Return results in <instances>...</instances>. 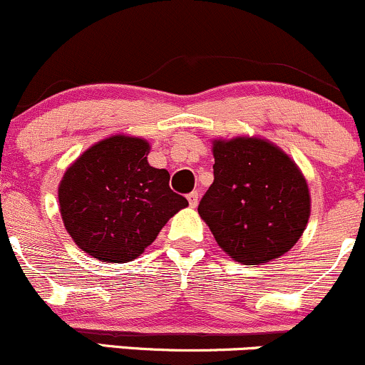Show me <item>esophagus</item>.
Returning <instances> with one entry per match:
<instances>
[{
	"mask_svg": "<svg viewBox=\"0 0 365 365\" xmlns=\"http://www.w3.org/2000/svg\"><path fill=\"white\" fill-rule=\"evenodd\" d=\"M198 200H200L198 191H193V193L187 195V202H190V207H191V208H195L196 205H198Z\"/></svg>",
	"mask_w": 365,
	"mask_h": 365,
	"instance_id": "1",
	"label": "esophagus"
}]
</instances>
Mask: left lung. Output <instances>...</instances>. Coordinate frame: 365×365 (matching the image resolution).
<instances>
[{"mask_svg":"<svg viewBox=\"0 0 365 365\" xmlns=\"http://www.w3.org/2000/svg\"><path fill=\"white\" fill-rule=\"evenodd\" d=\"M214 182L198 205L217 245L232 260L279 259L304 235L310 191L304 172L269 139H212Z\"/></svg>","mask_w":365,"mask_h":365,"instance_id":"8db88e82","label":"left lung"}]
</instances>
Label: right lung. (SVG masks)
<instances>
[{
    "instance_id": "obj_1",
    "label": "right lung",
    "mask_w": 365,
    "mask_h": 365,
    "mask_svg": "<svg viewBox=\"0 0 365 365\" xmlns=\"http://www.w3.org/2000/svg\"><path fill=\"white\" fill-rule=\"evenodd\" d=\"M150 143L113 134L89 146L58 184L63 226L93 259L125 264L148 248L167 220L187 207L169 172L148 163Z\"/></svg>"
}]
</instances>
